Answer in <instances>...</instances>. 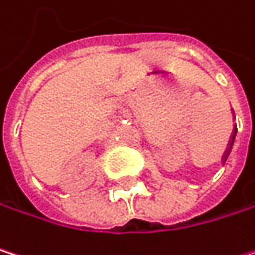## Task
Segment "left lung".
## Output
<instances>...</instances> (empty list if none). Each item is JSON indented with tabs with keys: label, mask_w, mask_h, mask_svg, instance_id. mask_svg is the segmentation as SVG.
Returning a JSON list of instances; mask_svg holds the SVG:
<instances>
[{
	"label": "left lung",
	"mask_w": 255,
	"mask_h": 255,
	"mask_svg": "<svg viewBox=\"0 0 255 255\" xmlns=\"http://www.w3.org/2000/svg\"><path fill=\"white\" fill-rule=\"evenodd\" d=\"M236 130L234 128V131H233V134H231V139H230V143H228V148H227V151H225V154H224V157H222V161L225 163V160H227V157H228V154H230V149H231V146H233V142H234V137H236Z\"/></svg>",
	"instance_id": "8db88e82"
}]
</instances>
